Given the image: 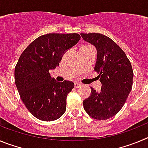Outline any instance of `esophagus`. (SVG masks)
<instances>
[{
    "mask_svg": "<svg viewBox=\"0 0 148 148\" xmlns=\"http://www.w3.org/2000/svg\"><path fill=\"white\" fill-rule=\"evenodd\" d=\"M80 87H82V84L79 83H77V82H75V88H79Z\"/></svg>",
    "mask_w": 148,
    "mask_h": 148,
    "instance_id": "1",
    "label": "esophagus"
}]
</instances>
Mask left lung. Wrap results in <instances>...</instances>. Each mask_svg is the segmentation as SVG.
Masks as SVG:
<instances>
[{"label":"left lung","instance_id":"1","mask_svg":"<svg viewBox=\"0 0 148 148\" xmlns=\"http://www.w3.org/2000/svg\"><path fill=\"white\" fill-rule=\"evenodd\" d=\"M81 35L96 47L94 70L102 85L100 92L91 87V95L83 101L84 108L92 118L107 120L117 114L125 104L133 86V68L125 52L109 37L100 33Z\"/></svg>","mask_w":148,"mask_h":148}]
</instances>
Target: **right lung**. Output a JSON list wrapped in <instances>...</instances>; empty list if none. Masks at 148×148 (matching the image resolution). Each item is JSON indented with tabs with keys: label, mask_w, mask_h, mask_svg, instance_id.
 Returning <instances> with one entry per match:
<instances>
[{
	"label": "right lung",
	"mask_w": 148,
	"mask_h": 148,
	"mask_svg": "<svg viewBox=\"0 0 148 148\" xmlns=\"http://www.w3.org/2000/svg\"><path fill=\"white\" fill-rule=\"evenodd\" d=\"M80 38L77 33L46 34L34 40L21 55L15 68V82L22 101L35 118L51 121L64 113L66 96L74 83L57 82L49 70L59 65L65 51Z\"/></svg>",
	"instance_id": "right-lung-1"
}]
</instances>
